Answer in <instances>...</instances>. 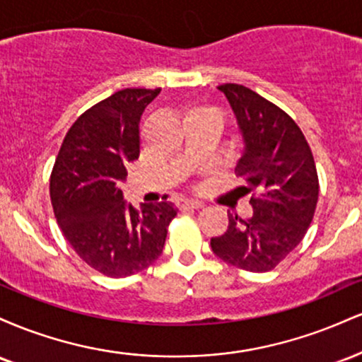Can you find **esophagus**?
Masks as SVG:
<instances>
[{"mask_svg": "<svg viewBox=\"0 0 362 362\" xmlns=\"http://www.w3.org/2000/svg\"><path fill=\"white\" fill-rule=\"evenodd\" d=\"M180 207H182V209H201L202 204H201V202H197V201H184L180 204Z\"/></svg>", "mask_w": 362, "mask_h": 362, "instance_id": "obj_1", "label": "esophagus"}]
</instances>
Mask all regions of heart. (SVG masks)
<instances>
[{
    "label": "heart",
    "instance_id": "1",
    "mask_svg": "<svg viewBox=\"0 0 362 362\" xmlns=\"http://www.w3.org/2000/svg\"><path fill=\"white\" fill-rule=\"evenodd\" d=\"M199 110H201V112H207V114L214 115V117H216V119H219V117H218V114H216V112H213V110H209V109H199Z\"/></svg>",
    "mask_w": 362,
    "mask_h": 362
}]
</instances>
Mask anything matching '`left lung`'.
Segmentation results:
<instances>
[{"label": "left lung", "mask_w": 362, "mask_h": 362, "mask_svg": "<svg viewBox=\"0 0 362 362\" xmlns=\"http://www.w3.org/2000/svg\"><path fill=\"white\" fill-rule=\"evenodd\" d=\"M243 139L236 163L252 218L228 213V230L211 238L219 259L250 272L272 271L305 238L318 201V175L308 141L284 110L236 83L218 86Z\"/></svg>", "instance_id": "8db88e82"}]
</instances>
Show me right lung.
Returning <instances> with one entry per match:
<instances>
[{"mask_svg":"<svg viewBox=\"0 0 362 362\" xmlns=\"http://www.w3.org/2000/svg\"><path fill=\"white\" fill-rule=\"evenodd\" d=\"M160 88L115 91L81 114L51 173V202L62 235L83 262L109 277L144 271L161 255L172 202L124 201L126 165L139 158V122Z\"/></svg>","mask_w":362,"mask_h":362,"instance_id":"right-lung-1","label":"right lung"}]
</instances>
